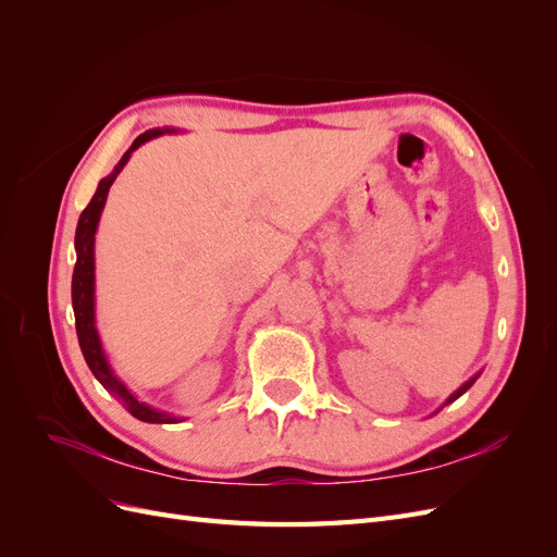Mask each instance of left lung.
I'll list each match as a JSON object with an SVG mask.
<instances>
[{"mask_svg":"<svg viewBox=\"0 0 557 557\" xmlns=\"http://www.w3.org/2000/svg\"><path fill=\"white\" fill-rule=\"evenodd\" d=\"M479 376H481V372H479V374H474V376H471V379H469V381H465V383H462V385H460V387H458V391H455V393H453V395H450V397H448V399H446V401H444V404H442V407H440V409H436V411H442V409H444V407H446V404H450V401H455V399H458V397H460V395H465V393H467V391H469V387H471V385H474V381H476V379H479Z\"/></svg>","mask_w":557,"mask_h":557,"instance_id":"1","label":"left lung"}]
</instances>
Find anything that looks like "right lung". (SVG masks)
Returning <instances> with one entry per match:
<instances>
[{
  "instance_id": "add662e5",
  "label": "right lung",
  "mask_w": 557,
  "mask_h": 557,
  "mask_svg": "<svg viewBox=\"0 0 557 557\" xmlns=\"http://www.w3.org/2000/svg\"><path fill=\"white\" fill-rule=\"evenodd\" d=\"M174 132H178V129L176 127H156V129H146L141 137L134 139V144L127 148V153L121 158V162L113 166V172L99 181L90 205L83 209V213L78 218L76 239H74L76 267H74V276H72V305H74L76 334H78L83 358H86L95 379L102 383L111 395L121 399L123 407L134 418L144 420V423H181V420H185V418L160 411L156 407H150V404L141 401L113 372V367L104 352L102 339H99L97 320H95V234L99 227V218H102V211L107 205L111 183L115 181L117 174L123 172V166L127 164L134 150L150 139L162 137V134H174Z\"/></svg>"
}]
</instances>
